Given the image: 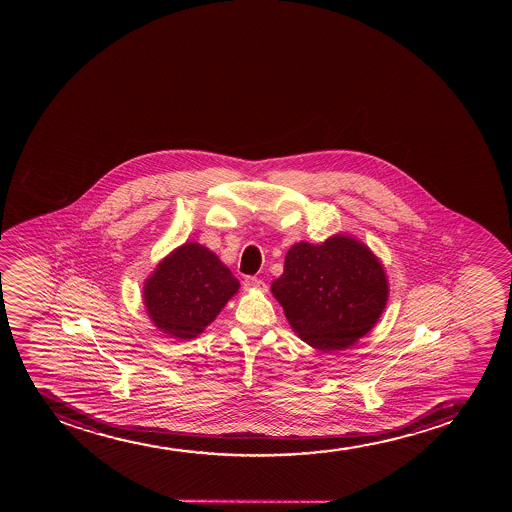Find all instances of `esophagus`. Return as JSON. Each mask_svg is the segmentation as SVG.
Instances as JSON below:
<instances>
[{"instance_id": "1", "label": "esophagus", "mask_w": 512, "mask_h": 512, "mask_svg": "<svg viewBox=\"0 0 512 512\" xmlns=\"http://www.w3.org/2000/svg\"><path fill=\"white\" fill-rule=\"evenodd\" d=\"M244 287H246V290H261V292H265L266 283L256 277H247L244 280Z\"/></svg>"}]
</instances>
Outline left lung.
I'll return each mask as SVG.
<instances>
[{
	"label": "left lung",
	"mask_w": 512,
	"mask_h": 512,
	"mask_svg": "<svg viewBox=\"0 0 512 512\" xmlns=\"http://www.w3.org/2000/svg\"><path fill=\"white\" fill-rule=\"evenodd\" d=\"M288 324L307 345L333 352L367 335L389 297L381 259L353 235L288 249L282 277L271 283Z\"/></svg>",
	"instance_id": "8db88e82"
}]
</instances>
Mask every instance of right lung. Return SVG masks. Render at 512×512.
Listing matches in <instances>:
<instances>
[{
  "mask_svg": "<svg viewBox=\"0 0 512 512\" xmlns=\"http://www.w3.org/2000/svg\"><path fill=\"white\" fill-rule=\"evenodd\" d=\"M241 287L232 271L198 242H184L160 261L143 285V302L155 328L193 340L213 323Z\"/></svg>",
  "mask_w": 512,
  "mask_h": 512,
  "instance_id": "add662e5",
  "label": "right lung"
}]
</instances>
